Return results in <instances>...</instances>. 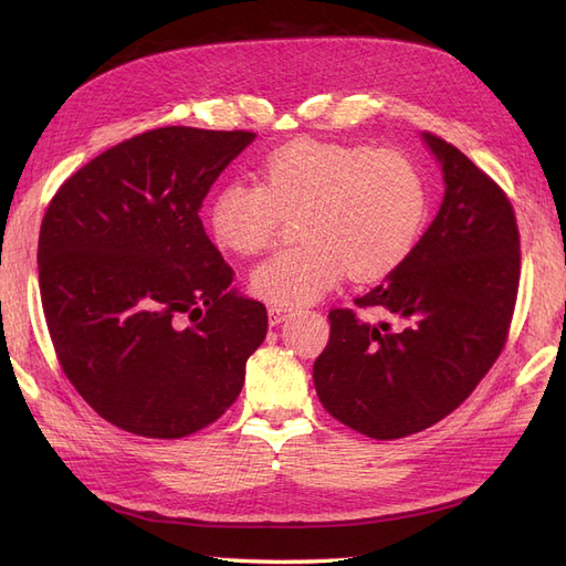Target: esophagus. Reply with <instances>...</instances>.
Segmentation results:
<instances>
[{
    "mask_svg": "<svg viewBox=\"0 0 566 566\" xmlns=\"http://www.w3.org/2000/svg\"><path fill=\"white\" fill-rule=\"evenodd\" d=\"M290 314H293V310H290V306H276V304H271V306H269V323H271V325H279V323H283L285 318H290Z\"/></svg>",
    "mask_w": 566,
    "mask_h": 566,
    "instance_id": "obj_1",
    "label": "esophagus"
}]
</instances>
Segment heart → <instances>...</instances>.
I'll list each match as a JSON object with an SVG mask.
<instances>
[{
  "label": "heart",
  "instance_id": "b5f03b06",
  "mask_svg": "<svg viewBox=\"0 0 566 566\" xmlns=\"http://www.w3.org/2000/svg\"><path fill=\"white\" fill-rule=\"evenodd\" d=\"M287 217H300L304 243L269 256L250 276L254 295L276 306L318 300L345 271L361 283L397 271L420 238L427 188L397 150L306 139L269 153L262 184H221L208 227L219 248L254 254L276 241Z\"/></svg>",
  "mask_w": 566,
  "mask_h": 566
}]
</instances>
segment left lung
<instances>
[{"mask_svg": "<svg viewBox=\"0 0 566 566\" xmlns=\"http://www.w3.org/2000/svg\"><path fill=\"white\" fill-rule=\"evenodd\" d=\"M422 142L447 184L441 208L408 260L354 300L387 318L333 310L314 364L323 408L370 439L422 432L470 397L503 352L520 287L507 196L455 146Z\"/></svg>", "mask_w": 566, "mask_h": 566, "instance_id": "1", "label": "left lung"}]
</instances>
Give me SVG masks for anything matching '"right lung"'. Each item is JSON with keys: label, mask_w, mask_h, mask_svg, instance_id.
I'll list each match as a JSON object with an SVG mask.
<instances>
[{"label": "right lung", "mask_w": 566, "mask_h": 566, "mask_svg": "<svg viewBox=\"0 0 566 566\" xmlns=\"http://www.w3.org/2000/svg\"><path fill=\"white\" fill-rule=\"evenodd\" d=\"M252 132L160 127L108 148L51 198L38 264L46 328L80 397L115 427L181 439L238 399L262 302L198 217Z\"/></svg>", "instance_id": "obj_1"}]
</instances>
